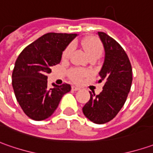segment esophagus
Returning a JSON list of instances; mask_svg holds the SVG:
<instances>
[{
	"mask_svg": "<svg viewBox=\"0 0 153 153\" xmlns=\"http://www.w3.org/2000/svg\"><path fill=\"white\" fill-rule=\"evenodd\" d=\"M79 88L77 86H74V85H73L72 86V91H79Z\"/></svg>",
	"mask_w": 153,
	"mask_h": 153,
	"instance_id": "obj_1",
	"label": "esophagus"
}]
</instances>
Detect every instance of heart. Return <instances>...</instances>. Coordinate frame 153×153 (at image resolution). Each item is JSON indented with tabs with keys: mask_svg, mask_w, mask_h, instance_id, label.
<instances>
[{
	"mask_svg": "<svg viewBox=\"0 0 153 153\" xmlns=\"http://www.w3.org/2000/svg\"><path fill=\"white\" fill-rule=\"evenodd\" d=\"M80 45L83 47V49L85 51L87 55L91 57V60H96L102 55L103 50H104L103 45L101 42V40H98L97 38L91 37V38L85 39V40H81ZM72 52H73V45H67L65 49L62 51V60H68L71 56ZM88 74H89V72L87 70L82 69V68H71L68 72V75L70 78V79L75 83H79Z\"/></svg>",
	"mask_w": 153,
	"mask_h": 153,
	"instance_id": "1",
	"label": "heart"
}]
</instances>
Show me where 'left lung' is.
Instances as JSON below:
<instances>
[{"label":"left lung","mask_w":153,"mask_h":153,"mask_svg":"<svg viewBox=\"0 0 153 153\" xmlns=\"http://www.w3.org/2000/svg\"><path fill=\"white\" fill-rule=\"evenodd\" d=\"M106 56L100 79L104 85L99 95L90 92L91 98L84 106L85 116L96 124L108 123L119 113L129 95L132 84V67L125 51L104 32H98Z\"/></svg>","instance_id":"1"}]
</instances>
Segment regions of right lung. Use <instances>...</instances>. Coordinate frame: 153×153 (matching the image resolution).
Listing matches in <instances>:
<instances>
[{
  "label": "right lung",
  "instance_id": "obj_1",
  "mask_svg": "<svg viewBox=\"0 0 153 153\" xmlns=\"http://www.w3.org/2000/svg\"><path fill=\"white\" fill-rule=\"evenodd\" d=\"M76 34L47 33L27 45L17 58L12 84L14 94L24 113L40 121L54 113L70 85L47 86V74L60 62L62 51Z\"/></svg>",
  "mask_w": 153,
  "mask_h": 153
}]
</instances>
